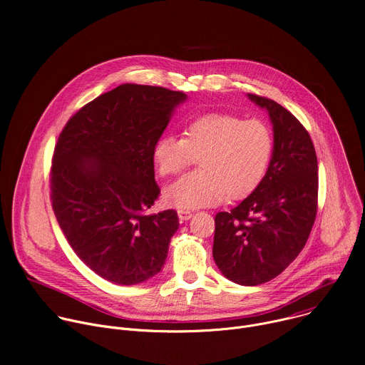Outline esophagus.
<instances>
[{
	"label": "esophagus",
	"instance_id": "1",
	"mask_svg": "<svg viewBox=\"0 0 365 365\" xmlns=\"http://www.w3.org/2000/svg\"><path fill=\"white\" fill-rule=\"evenodd\" d=\"M178 215H179V220L180 221H187L192 218V212L187 211V210H179L178 211Z\"/></svg>",
	"mask_w": 365,
	"mask_h": 365
}]
</instances>
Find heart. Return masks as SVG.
<instances>
[{
	"label": "heart",
	"instance_id": "1",
	"mask_svg": "<svg viewBox=\"0 0 365 365\" xmlns=\"http://www.w3.org/2000/svg\"><path fill=\"white\" fill-rule=\"evenodd\" d=\"M272 154L273 134L263 121L211 114L187 124L183 137H162L154 145L153 159L162 176H176L199 158L200 169L165 193L170 205L190 210L217 205L225 196L250 195L264 179Z\"/></svg>",
	"mask_w": 365,
	"mask_h": 365
}]
</instances>
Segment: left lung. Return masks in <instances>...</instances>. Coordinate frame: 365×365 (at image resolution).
Here are the masks:
<instances>
[{"mask_svg": "<svg viewBox=\"0 0 365 365\" xmlns=\"http://www.w3.org/2000/svg\"><path fill=\"white\" fill-rule=\"evenodd\" d=\"M273 124V154L264 179L230 212L215 217L214 259L242 286L277 277L303 250L318 211V159L300 121L273 99L248 93Z\"/></svg>", "mask_w": 365, "mask_h": 365, "instance_id": "obj_1", "label": "left lung"}]
</instances>
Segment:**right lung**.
I'll use <instances>...</instances> for the list:
<instances>
[{"instance_id": "right-lung-1", "label": "right lung", "mask_w": 365, "mask_h": 365, "mask_svg": "<svg viewBox=\"0 0 365 365\" xmlns=\"http://www.w3.org/2000/svg\"><path fill=\"white\" fill-rule=\"evenodd\" d=\"M185 99L179 91L124 83L86 103L59 135L51 206L76 255L108 282L143 283L166 262L178 212H144L160 195L154 145Z\"/></svg>"}]
</instances>
